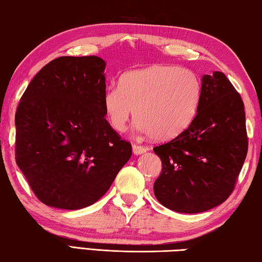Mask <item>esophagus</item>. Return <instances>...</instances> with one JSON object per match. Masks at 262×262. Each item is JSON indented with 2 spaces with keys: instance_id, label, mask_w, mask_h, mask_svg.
<instances>
[{
  "instance_id": "obj_1",
  "label": "esophagus",
  "mask_w": 262,
  "mask_h": 262,
  "mask_svg": "<svg viewBox=\"0 0 262 262\" xmlns=\"http://www.w3.org/2000/svg\"><path fill=\"white\" fill-rule=\"evenodd\" d=\"M145 151H147V148L141 147V145H137V144L133 145V154H134L135 156H139V155L144 154Z\"/></svg>"
}]
</instances>
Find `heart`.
I'll list each match as a JSON object with an SVG mask.
<instances>
[{
  "mask_svg": "<svg viewBox=\"0 0 262 262\" xmlns=\"http://www.w3.org/2000/svg\"><path fill=\"white\" fill-rule=\"evenodd\" d=\"M196 74L177 66L155 64L122 75L119 86H108L103 108L115 132L126 130L134 114L136 129L155 140L174 139L187 129L201 103Z\"/></svg>",
  "mask_w": 262,
  "mask_h": 262,
  "instance_id": "b5f03b06",
  "label": "heart"
}]
</instances>
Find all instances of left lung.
<instances>
[{
    "instance_id": "8db88e82",
    "label": "left lung",
    "mask_w": 262,
    "mask_h": 262,
    "mask_svg": "<svg viewBox=\"0 0 262 262\" xmlns=\"http://www.w3.org/2000/svg\"><path fill=\"white\" fill-rule=\"evenodd\" d=\"M194 120L170 142L154 148L163 168L154 184L159 203L198 214L223 203L234 188L247 155L244 103L221 72L203 75Z\"/></svg>"
}]
</instances>
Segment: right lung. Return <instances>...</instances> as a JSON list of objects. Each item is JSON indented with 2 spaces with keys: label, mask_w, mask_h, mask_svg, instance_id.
<instances>
[{
  "label": "right lung",
  "mask_w": 262,
  "mask_h": 262,
  "mask_svg": "<svg viewBox=\"0 0 262 262\" xmlns=\"http://www.w3.org/2000/svg\"><path fill=\"white\" fill-rule=\"evenodd\" d=\"M106 62L62 56L30 82L17 107L16 163L42 203L77 210L107 192L132 145L106 121Z\"/></svg>",
  "instance_id": "obj_1"
}]
</instances>
